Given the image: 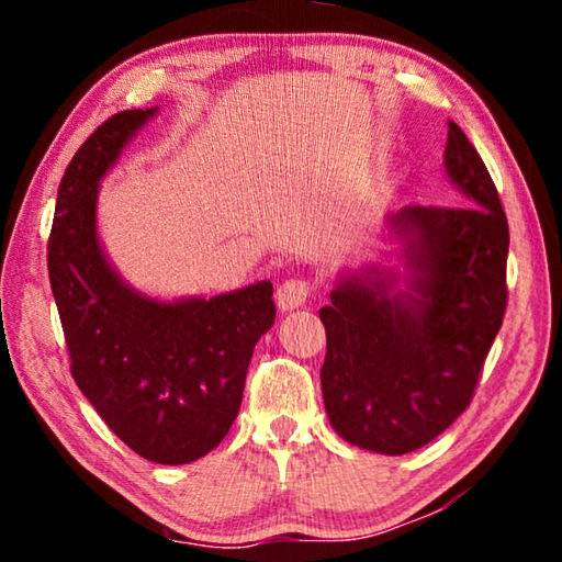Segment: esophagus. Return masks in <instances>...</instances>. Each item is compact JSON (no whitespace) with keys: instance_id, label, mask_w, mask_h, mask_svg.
I'll use <instances>...</instances> for the list:
<instances>
[{"instance_id":"obj_1","label":"esophagus","mask_w":562,"mask_h":562,"mask_svg":"<svg viewBox=\"0 0 562 562\" xmlns=\"http://www.w3.org/2000/svg\"><path fill=\"white\" fill-rule=\"evenodd\" d=\"M310 297V282L302 280V278H294V280H284L280 284L278 294H274V300H278V307L282 312H292L302 307L304 302Z\"/></svg>"}]
</instances>
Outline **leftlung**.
<instances>
[{
	"instance_id": "left-lung-1",
	"label": "left lung",
	"mask_w": 562,
	"mask_h": 562,
	"mask_svg": "<svg viewBox=\"0 0 562 562\" xmlns=\"http://www.w3.org/2000/svg\"><path fill=\"white\" fill-rule=\"evenodd\" d=\"M443 168L463 205L389 213L404 272L367 265L339 274L319 310L325 408L331 429L359 449L402 456L449 429L471 404L503 325L508 221L479 150L453 121Z\"/></svg>"
}]
</instances>
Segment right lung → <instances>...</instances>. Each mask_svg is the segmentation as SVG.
Returning <instances> with one entry per match:
<instances>
[{
  "label": "right lung",
  "mask_w": 562,
  "mask_h": 562,
  "mask_svg": "<svg viewBox=\"0 0 562 562\" xmlns=\"http://www.w3.org/2000/svg\"><path fill=\"white\" fill-rule=\"evenodd\" d=\"M156 113L121 111L76 150L56 193L46 260L76 386L128 449L180 465L231 431L274 302L270 280L166 302L111 268L97 227L99 183Z\"/></svg>",
  "instance_id": "right-lung-1"
}]
</instances>
